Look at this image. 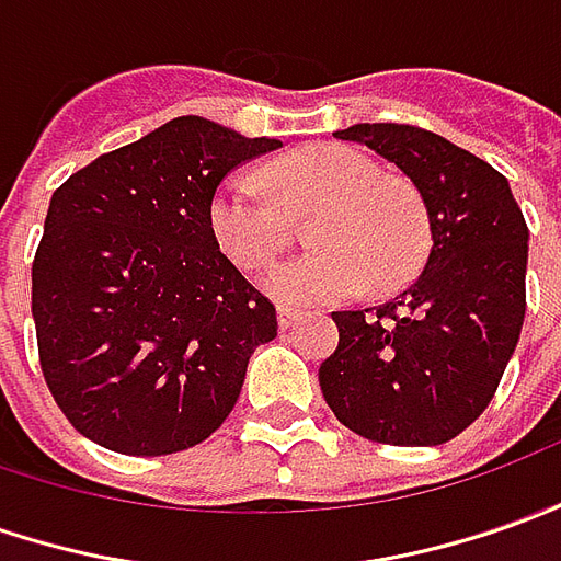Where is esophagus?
Returning a JSON list of instances; mask_svg holds the SVG:
<instances>
[{"mask_svg":"<svg viewBox=\"0 0 561 561\" xmlns=\"http://www.w3.org/2000/svg\"><path fill=\"white\" fill-rule=\"evenodd\" d=\"M297 319H300V312L291 310V307H279V310H276L279 329H291V325H297Z\"/></svg>","mask_w":561,"mask_h":561,"instance_id":"1","label":"esophagus"}]
</instances>
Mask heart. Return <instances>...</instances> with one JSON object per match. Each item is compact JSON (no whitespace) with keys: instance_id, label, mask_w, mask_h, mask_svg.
Returning a JSON list of instances; mask_svg holds the SVG:
<instances>
[{"instance_id":"obj_1","label":"heart","mask_w":561,"mask_h":561,"mask_svg":"<svg viewBox=\"0 0 561 561\" xmlns=\"http://www.w3.org/2000/svg\"><path fill=\"white\" fill-rule=\"evenodd\" d=\"M322 208L310 242L319 251L276 266L266 291L310 307L402 282L426 251L421 196L387 178L368 152L329 144L285 156L261 171H232L208 202L217 249L245 273H261L288 249L295 215Z\"/></svg>"}]
</instances>
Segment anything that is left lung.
<instances>
[{"label": "left lung", "mask_w": 561, "mask_h": 561, "mask_svg": "<svg viewBox=\"0 0 561 561\" xmlns=\"http://www.w3.org/2000/svg\"><path fill=\"white\" fill-rule=\"evenodd\" d=\"M365 144L417 186L430 224L421 276L377 310L331 312L341 341L319 368L334 417L383 445H442L489 409L525 319L528 227L501 171L451 140L362 122Z\"/></svg>", "instance_id": "1"}]
</instances>
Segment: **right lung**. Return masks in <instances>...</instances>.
Returning <instances> with one entry per match:
<instances>
[{"mask_svg":"<svg viewBox=\"0 0 561 561\" xmlns=\"http://www.w3.org/2000/svg\"><path fill=\"white\" fill-rule=\"evenodd\" d=\"M276 137L178 116L57 186L33 319L57 409L85 439L137 457L208 439L239 399L276 310L220 254L208 202Z\"/></svg>","mask_w":561,"mask_h":561,"instance_id":"1","label":"right lung"}]
</instances>
